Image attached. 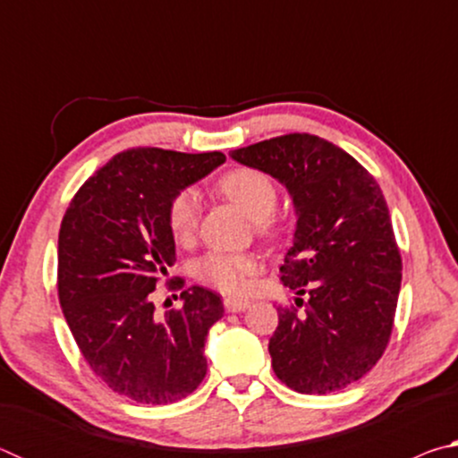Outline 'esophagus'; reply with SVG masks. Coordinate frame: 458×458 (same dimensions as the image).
<instances>
[{"label":"esophagus","mask_w":458,"mask_h":458,"mask_svg":"<svg viewBox=\"0 0 458 458\" xmlns=\"http://www.w3.org/2000/svg\"><path fill=\"white\" fill-rule=\"evenodd\" d=\"M224 307H226L228 313H240V311H246V309L250 307V301H246V299H226V301H224Z\"/></svg>","instance_id":"1"}]
</instances>
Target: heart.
Returning a JSON list of instances; mask_svg holds the SVG:
<instances>
[{"label": "heart", "instance_id": "1", "mask_svg": "<svg viewBox=\"0 0 458 458\" xmlns=\"http://www.w3.org/2000/svg\"><path fill=\"white\" fill-rule=\"evenodd\" d=\"M218 190L232 204H236L248 218L259 222L260 232H275L268 216L276 206V188L273 180L259 169L238 167L222 175ZM199 201L193 190L175 193L167 208V226L177 242H185L193 236L198 226ZM259 273V262L250 254L234 252H208L196 265V276L199 281L214 284L222 293H242L250 284L252 276Z\"/></svg>", "mask_w": 458, "mask_h": 458}]
</instances>
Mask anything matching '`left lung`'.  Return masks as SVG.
Returning a JSON list of instances; mask_svg holds the SVG:
<instances>
[{"label": "left lung", "instance_id": "8db88e82", "mask_svg": "<svg viewBox=\"0 0 458 458\" xmlns=\"http://www.w3.org/2000/svg\"><path fill=\"white\" fill-rule=\"evenodd\" d=\"M230 157L283 183L297 216L281 281L306 313L278 309L275 374L299 394L344 390L382 358L396 315L402 260L384 193L350 153L315 135L275 137Z\"/></svg>", "mask_w": 458, "mask_h": 458}]
</instances>
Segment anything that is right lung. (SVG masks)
Returning <instances> with one entry per match:
<instances>
[{
	"label": "right lung",
	"mask_w": 458,
	"mask_h": 458,
	"mask_svg": "<svg viewBox=\"0 0 458 458\" xmlns=\"http://www.w3.org/2000/svg\"><path fill=\"white\" fill-rule=\"evenodd\" d=\"M224 161L220 151H123L84 182L62 218V313L90 369L139 404H172L206 376L204 345L222 299L190 286L182 307L159 317L151 293L175 262L169 201Z\"/></svg>",
	"instance_id": "obj_1"
}]
</instances>
